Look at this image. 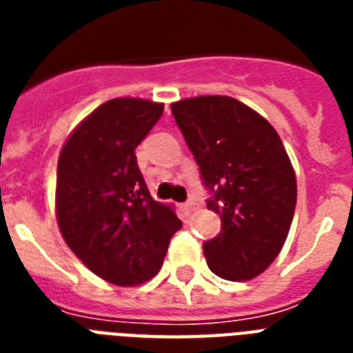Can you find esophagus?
<instances>
[{
    "mask_svg": "<svg viewBox=\"0 0 353 353\" xmlns=\"http://www.w3.org/2000/svg\"><path fill=\"white\" fill-rule=\"evenodd\" d=\"M196 207H198V203H196V199L190 198L187 201V203H183V210L187 212V214H192L194 210H196Z\"/></svg>",
    "mask_w": 353,
    "mask_h": 353,
    "instance_id": "obj_1",
    "label": "esophagus"
}]
</instances>
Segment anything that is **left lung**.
Masks as SVG:
<instances>
[{
    "label": "left lung",
    "mask_w": 353,
    "mask_h": 353,
    "mask_svg": "<svg viewBox=\"0 0 353 353\" xmlns=\"http://www.w3.org/2000/svg\"><path fill=\"white\" fill-rule=\"evenodd\" d=\"M172 115L210 194L207 209L221 218L220 234L203 243L210 271L254 279L279 256L295 214V172L279 133L231 97L174 102Z\"/></svg>",
    "instance_id": "8db88e82"
}]
</instances>
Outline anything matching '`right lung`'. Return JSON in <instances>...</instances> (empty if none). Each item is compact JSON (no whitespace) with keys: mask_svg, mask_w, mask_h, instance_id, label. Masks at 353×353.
<instances>
[{"mask_svg":"<svg viewBox=\"0 0 353 353\" xmlns=\"http://www.w3.org/2000/svg\"><path fill=\"white\" fill-rule=\"evenodd\" d=\"M163 115V104L113 99L80 122L63 144L57 172V220L69 249L101 279L135 285L159 273L181 229L172 207L155 201L135 148Z\"/></svg>","mask_w":353,"mask_h":353,"instance_id":"1","label":"right lung"}]
</instances>
